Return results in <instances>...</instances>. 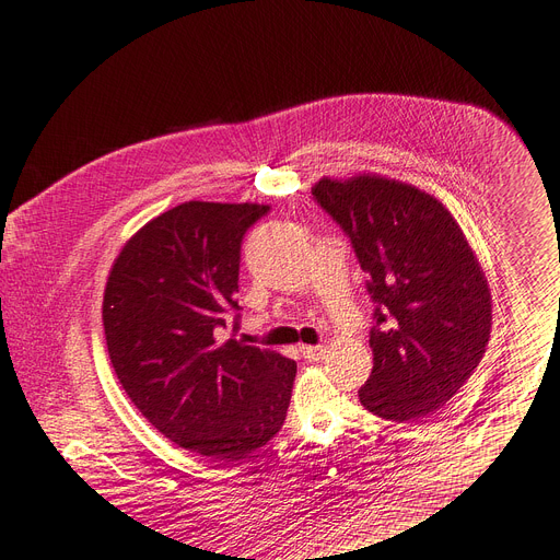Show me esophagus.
Returning a JSON list of instances; mask_svg holds the SVG:
<instances>
[{
    "instance_id": "1",
    "label": "esophagus",
    "mask_w": 560,
    "mask_h": 560,
    "mask_svg": "<svg viewBox=\"0 0 560 560\" xmlns=\"http://www.w3.org/2000/svg\"><path fill=\"white\" fill-rule=\"evenodd\" d=\"M324 353H326V347H322V345H317V347H302V355H304L308 362L322 360Z\"/></svg>"
}]
</instances>
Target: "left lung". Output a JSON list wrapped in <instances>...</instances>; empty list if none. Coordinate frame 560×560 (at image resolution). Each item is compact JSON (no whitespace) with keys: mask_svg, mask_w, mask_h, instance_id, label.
<instances>
[{"mask_svg":"<svg viewBox=\"0 0 560 560\" xmlns=\"http://www.w3.org/2000/svg\"><path fill=\"white\" fill-rule=\"evenodd\" d=\"M313 198L349 236L376 304L360 402L398 423L434 415L491 338V292L462 228L434 196L371 173L324 177Z\"/></svg>","mask_w":560,"mask_h":560,"instance_id":"obj_1","label":"left lung"}]
</instances>
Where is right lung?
<instances>
[{"mask_svg":"<svg viewBox=\"0 0 560 560\" xmlns=\"http://www.w3.org/2000/svg\"><path fill=\"white\" fill-rule=\"evenodd\" d=\"M268 205L182 202L124 245L103 294L109 362L166 439L238 462L283 425L296 362L222 338L236 302L245 232ZM238 319V315H236Z\"/></svg>","mask_w":560,"mask_h":560,"instance_id":"right-lung-1","label":"right lung"}]
</instances>
